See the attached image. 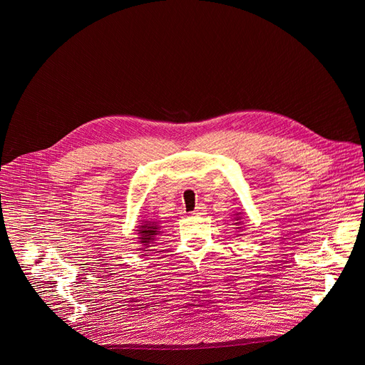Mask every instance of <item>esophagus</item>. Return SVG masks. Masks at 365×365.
<instances>
[{"mask_svg":"<svg viewBox=\"0 0 365 365\" xmlns=\"http://www.w3.org/2000/svg\"><path fill=\"white\" fill-rule=\"evenodd\" d=\"M204 212H205V205L204 204H198L197 208L190 215H192V216H202Z\"/></svg>","mask_w":365,"mask_h":365,"instance_id":"1","label":"esophagus"}]
</instances>
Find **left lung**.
<instances>
[{
	"instance_id": "left-lung-1",
	"label": "left lung",
	"mask_w": 365,
	"mask_h": 365,
	"mask_svg": "<svg viewBox=\"0 0 365 365\" xmlns=\"http://www.w3.org/2000/svg\"><path fill=\"white\" fill-rule=\"evenodd\" d=\"M241 219H242L241 213H235V215H234V222H235L234 225L237 226V229H240V231H242V226H241L242 222H241Z\"/></svg>"
}]
</instances>
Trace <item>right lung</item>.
Instances as JSON below:
<instances>
[{"instance_id":"right-lung-1","label":"right lung","mask_w":365,"mask_h":365,"mask_svg":"<svg viewBox=\"0 0 365 365\" xmlns=\"http://www.w3.org/2000/svg\"><path fill=\"white\" fill-rule=\"evenodd\" d=\"M140 225H138V242L143 247V252H149L148 248L153 247L152 244H155L157 237L161 234V226L155 220H139Z\"/></svg>"}]
</instances>
